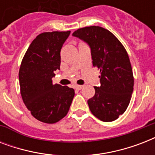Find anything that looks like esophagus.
Wrapping results in <instances>:
<instances>
[{
	"instance_id": "obj_1",
	"label": "esophagus",
	"mask_w": 155,
	"mask_h": 155,
	"mask_svg": "<svg viewBox=\"0 0 155 155\" xmlns=\"http://www.w3.org/2000/svg\"><path fill=\"white\" fill-rule=\"evenodd\" d=\"M75 88L76 90H80L83 88V86L82 85H76V86H75Z\"/></svg>"
}]
</instances>
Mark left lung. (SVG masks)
<instances>
[{
    "label": "left lung",
    "mask_w": 155,
    "mask_h": 155,
    "mask_svg": "<svg viewBox=\"0 0 155 155\" xmlns=\"http://www.w3.org/2000/svg\"><path fill=\"white\" fill-rule=\"evenodd\" d=\"M74 37L86 42L91 50L92 64L101 71V86L87 101L92 113L105 122L115 120L126 110L134 90L130 58L120 41L101 26L79 29Z\"/></svg>",
    "instance_id": "obj_1"
}]
</instances>
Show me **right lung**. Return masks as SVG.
Returning a JSON list of instances; mask_svg holds the SVG:
<instances>
[{"label":"right lung","mask_w":155,"mask_h":155,"mask_svg":"<svg viewBox=\"0 0 155 155\" xmlns=\"http://www.w3.org/2000/svg\"><path fill=\"white\" fill-rule=\"evenodd\" d=\"M71 31L47 32L35 38L27 49L19 70L21 95L34 117L53 124L68 113L75 96L73 88L53 84L60 68V51Z\"/></svg>","instance_id":"add662e5"}]
</instances>
